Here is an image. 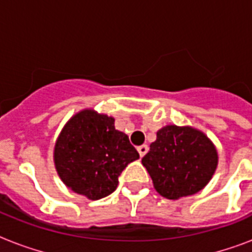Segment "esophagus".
<instances>
[{
    "label": "esophagus",
    "instance_id": "34e87169",
    "mask_svg": "<svg viewBox=\"0 0 252 252\" xmlns=\"http://www.w3.org/2000/svg\"><path fill=\"white\" fill-rule=\"evenodd\" d=\"M137 150H138V153H140V157H144V156L148 153V150H149V146L146 145V144H144V145L138 146Z\"/></svg>",
    "mask_w": 252,
    "mask_h": 252
}]
</instances>
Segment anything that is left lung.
Instances as JSON below:
<instances>
[{"instance_id": "8db88e82", "label": "left lung", "mask_w": 252, "mask_h": 252, "mask_svg": "<svg viewBox=\"0 0 252 252\" xmlns=\"http://www.w3.org/2000/svg\"><path fill=\"white\" fill-rule=\"evenodd\" d=\"M156 191L170 200L195 195L215 175L219 153L207 134L189 126H166L142 158Z\"/></svg>"}]
</instances>
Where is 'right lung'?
<instances>
[{
    "instance_id": "1",
    "label": "right lung",
    "mask_w": 252,
    "mask_h": 252,
    "mask_svg": "<svg viewBox=\"0 0 252 252\" xmlns=\"http://www.w3.org/2000/svg\"><path fill=\"white\" fill-rule=\"evenodd\" d=\"M138 158L128 136L115 129V119L93 108L69 119L53 149L55 168L63 183L89 200L112 193L123 170Z\"/></svg>"
}]
</instances>
